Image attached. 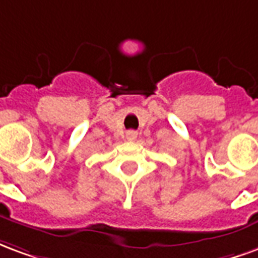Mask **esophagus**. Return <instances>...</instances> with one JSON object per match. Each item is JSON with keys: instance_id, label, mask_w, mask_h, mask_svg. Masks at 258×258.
Wrapping results in <instances>:
<instances>
[{"instance_id": "1", "label": "esophagus", "mask_w": 258, "mask_h": 258, "mask_svg": "<svg viewBox=\"0 0 258 258\" xmlns=\"http://www.w3.org/2000/svg\"><path fill=\"white\" fill-rule=\"evenodd\" d=\"M127 138L131 141H134L135 138H137V131H134V130H131V131H127Z\"/></svg>"}]
</instances>
